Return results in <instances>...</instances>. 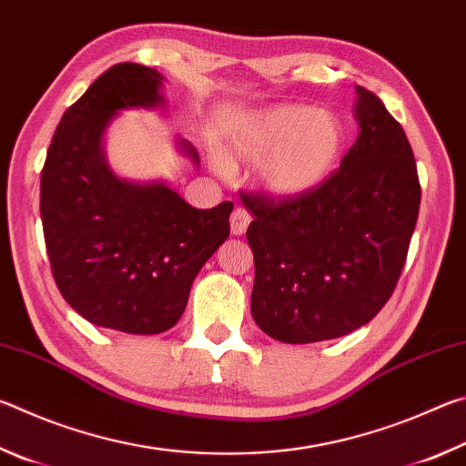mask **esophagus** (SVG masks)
Returning a JSON list of instances; mask_svg holds the SVG:
<instances>
[{
    "mask_svg": "<svg viewBox=\"0 0 466 466\" xmlns=\"http://www.w3.org/2000/svg\"><path fill=\"white\" fill-rule=\"evenodd\" d=\"M250 224V214L247 209L236 208L230 216V230L234 236H242Z\"/></svg>",
    "mask_w": 466,
    "mask_h": 466,
    "instance_id": "34e87169",
    "label": "esophagus"
}]
</instances>
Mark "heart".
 <instances>
[{
  "label": "heart",
  "instance_id": "1",
  "mask_svg": "<svg viewBox=\"0 0 466 466\" xmlns=\"http://www.w3.org/2000/svg\"><path fill=\"white\" fill-rule=\"evenodd\" d=\"M345 133L335 113L298 102L242 115L226 136L228 162L257 164V178L278 199H302L327 183L343 154Z\"/></svg>",
  "mask_w": 466,
  "mask_h": 466
}]
</instances>
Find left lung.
<instances>
[{
	"instance_id": "1",
	"label": "left lung",
	"mask_w": 466,
	"mask_h": 466,
	"mask_svg": "<svg viewBox=\"0 0 466 466\" xmlns=\"http://www.w3.org/2000/svg\"><path fill=\"white\" fill-rule=\"evenodd\" d=\"M356 144L302 199L242 195L255 255L250 312L281 343L343 337L389 302L420 214L413 149L382 100L356 86Z\"/></svg>"
}]
</instances>
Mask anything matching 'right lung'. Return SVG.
Returning a JSON list of instances; mask_svg holds the SVG:
<instances>
[{
	"label": "right lung",
	"instance_id": "right-lung-1",
	"mask_svg": "<svg viewBox=\"0 0 466 466\" xmlns=\"http://www.w3.org/2000/svg\"><path fill=\"white\" fill-rule=\"evenodd\" d=\"M164 76L139 63L106 69L66 110L41 175V219L61 296L92 325L129 335L172 329L201 267L230 236V201L191 208L164 180L108 167L105 136L121 110L160 108ZM178 152L199 164L187 139Z\"/></svg>",
	"mask_w": 466,
	"mask_h": 466
}]
</instances>
